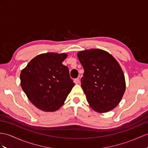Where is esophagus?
Returning <instances> with one entry per match:
<instances>
[{
    "label": "esophagus",
    "instance_id": "esophagus-1",
    "mask_svg": "<svg viewBox=\"0 0 148 148\" xmlns=\"http://www.w3.org/2000/svg\"><path fill=\"white\" fill-rule=\"evenodd\" d=\"M74 82H75V84H78V83H79V78H75V80H74Z\"/></svg>",
    "mask_w": 148,
    "mask_h": 148
}]
</instances>
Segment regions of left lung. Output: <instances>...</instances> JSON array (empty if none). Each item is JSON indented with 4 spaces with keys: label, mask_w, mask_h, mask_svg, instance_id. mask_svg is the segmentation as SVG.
Instances as JSON below:
<instances>
[{
    "label": "left lung",
    "mask_w": 148,
    "mask_h": 148,
    "mask_svg": "<svg viewBox=\"0 0 148 148\" xmlns=\"http://www.w3.org/2000/svg\"><path fill=\"white\" fill-rule=\"evenodd\" d=\"M77 56L84 69L81 86L90 106L100 113L114 109L125 90L120 64L110 54L100 49L82 51Z\"/></svg>",
    "instance_id": "1"
}]
</instances>
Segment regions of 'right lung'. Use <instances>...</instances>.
Instances as JSON below:
<instances>
[{"mask_svg":"<svg viewBox=\"0 0 148 148\" xmlns=\"http://www.w3.org/2000/svg\"><path fill=\"white\" fill-rule=\"evenodd\" d=\"M66 57V53L41 54L21 71V87L39 109L45 112L58 110L73 87L68 68L62 64Z\"/></svg>","mask_w":148,"mask_h":148,"instance_id":"1","label":"right lung"}]
</instances>
